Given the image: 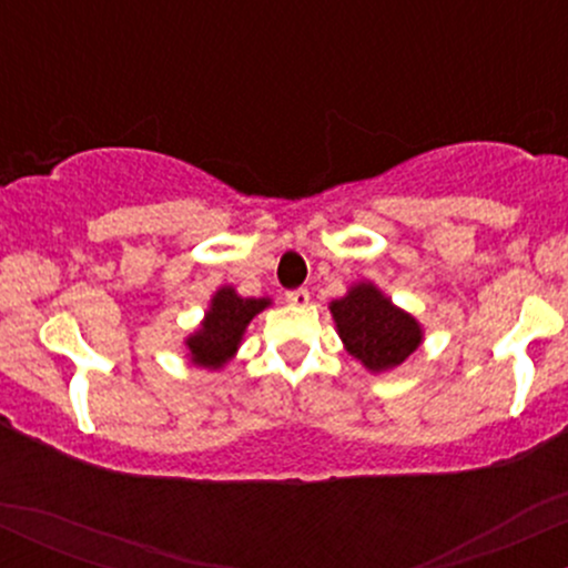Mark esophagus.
<instances>
[{
	"label": "esophagus",
	"instance_id": "esophagus-1",
	"mask_svg": "<svg viewBox=\"0 0 568 568\" xmlns=\"http://www.w3.org/2000/svg\"><path fill=\"white\" fill-rule=\"evenodd\" d=\"M285 302L293 304V306H306V304H310V291H306V288L288 291V293H285Z\"/></svg>",
	"mask_w": 568,
	"mask_h": 568
}]
</instances>
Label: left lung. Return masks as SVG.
<instances>
[{"label": "left lung", "instance_id": "obj_1", "mask_svg": "<svg viewBox=\"0 0 568 568\" xmlns=\"http://www.w3.org/2000/svg\"><path fill=\"white\" fill-rule=\"evenodd\" d=\"M331 315L349 355L376 374L400 366L422 344L419 323L371 283L355 285L347 296L331 302Z\"/></svg>", "mask_w": 568, "mask_h": 568}]
</instances>
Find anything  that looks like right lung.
I'll use <instances>...</instances> for the list:
<instances>
[{
  "mask_svg": "<svg viewBox=\"0 0 568 568\" xmlns=\"http://www.w3.org/2000/svg\"><path fill=\"white\" fill-rule=\"evenodd\" d=\"M270 304V298H243L234 288H221L213 296L202 328L186 338L194 366L221 368L237 352L247 323Z\"/></svg>",
  "mask_w": 568,
  "mask_h": 568,
  "instance_id": "add662e5",
  "label": "right lung"
}]
</instances>
